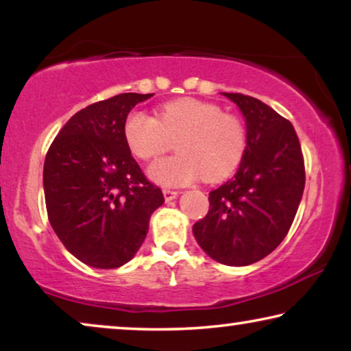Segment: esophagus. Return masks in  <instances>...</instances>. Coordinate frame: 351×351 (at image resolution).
<instances>
[{"instance_id":"esophagus-1","label":"esophagus","mask_w":351,"mask_h":351,"mask_svg":"<svg viewBox=\"0 0 351 351\" xmlns=\"http://www.w3.org/2000/svg\"><path fill=\"white\" fill-rule=\"evenodd\" d=\"M162 195H165L166 201H172V199H176L177 196H179V191L171 190V189H165V190H162Z\"/></svg>"}]
</instances>
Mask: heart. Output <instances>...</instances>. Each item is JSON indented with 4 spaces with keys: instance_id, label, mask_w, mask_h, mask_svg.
I'll list each match as a JSON object with an SVG mask.
<instances>
[{
    "instance_id": "1",
    "label": "heart",
    "mask_w": 351,
    "mask_h": 351,
    "mask_svg": "<svg viewBox=\"0 0 351 351\" xmlns=\"http://www.w3.org/2000/svg\"><path fill=\"white\" fill-rule=\"evenodd\" d=\"M129 150L141 160L167 152L176 141L174 156L148 167V176L166 186L189 185L201 176L208 182L228 177L247 148V131L238 117L219 105L184 97L162 104L158 118L143 112L128 114L123 128Z\"/></svg>"
}]
</instances>
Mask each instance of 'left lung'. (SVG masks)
I'll use <instances>...</instances> for the list:
<instances>
[{
    "label": "left lung",
    "mask_w": 351,
    "mask_h": 351,
    "mask_svg": "<svg viewBox=\"0 0 351 351\" xmlns=\"http://www.w3.org/2000/svg\"><path fill=\"white\" fill-rule=\"evenodd\" d=\"M237 104L247 148L233 179L209 193V213L193 225L195 239L215 262L244 267L280 246L305 186L294 126L258 99L222 93Z\"/></svg>",
    "instance_id": "left-lung-1"
}]
</instances>
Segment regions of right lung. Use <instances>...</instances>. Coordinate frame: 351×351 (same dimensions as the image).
I'll use <instances>...</instances> for the list:
<instances>
[{
	"mask_svg": "<svg viewBox=\"0 0 351 351\" xmlns=\"http://www.w3.org/2000/svg\"><path fill=\"white\" fill-rule=\"evenodd\" d=\"M152 95L118 94L80 110L46 155L47 217L66 251L89 267L108 270L131 261L165 203L123 134L129 112Z\"/></svg>",
	"mask_w": 351,
	"mask_h": 351,
	"instance_id": "1",
	"label": "right lung"
}]
</instances>
